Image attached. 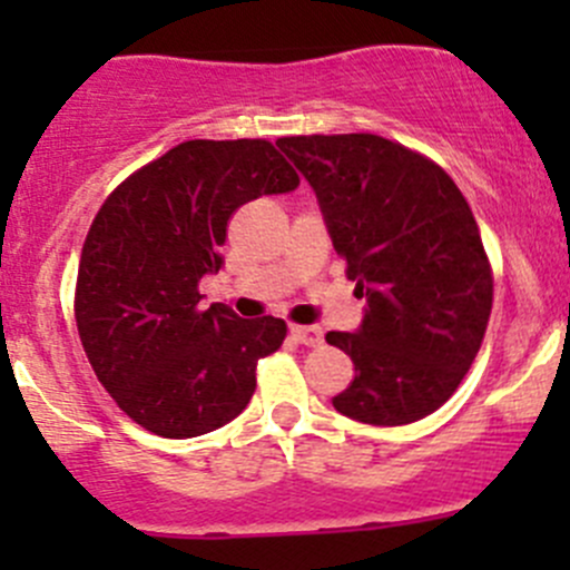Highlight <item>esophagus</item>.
<instances>
[{
    "label": "esophagus",
    "mask_w": 570,
    "mask_h": 570,
    "mask_svg": "<svg viewBox=\"0 0 570 570\" xmlns=\"http://www.w3.org/2000/svg\"><path fill=\"white\" fill-rule=\"evenodd\" d=\"M292 336L301 344H306V347H320V344L325 342V338H322V327L317 325H292Z\"/></svg>",
    "instance_id": "34e87169"
}]
</instances>
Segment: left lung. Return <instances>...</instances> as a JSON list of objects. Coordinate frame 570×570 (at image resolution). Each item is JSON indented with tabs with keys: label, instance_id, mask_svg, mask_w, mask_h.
<instances>
[{
	"label": "left lung",
	"instance_id": "left-lung-1",
	"mask_svg": "<svg viewBox=\"0 0 570 570\" xmlns=\"http://www.w3.org/2000/svg\"><path fill=\"white\" fill-rule=\"evenodd\" d=\"M317 193L333 248L366 297L355 333L327 344L355 377L333 407L396 428L439 411L480 353L493 273L469 200L441 165L381 135L281 137Z\"/></svg>",
	"mask_w": 570,
	"mask_h": 570
}]
</instances>
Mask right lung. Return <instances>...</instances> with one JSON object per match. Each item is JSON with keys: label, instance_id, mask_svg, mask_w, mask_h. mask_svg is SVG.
Returning a JSON list of instances; mask_svg holds the SVG:
<instances>
[{"label": "right lung", "instance_id": "obj_1", "mask_svg": "<svg viewBox=\"0 0 570 570\" xmlns=\"http://www.w3.org/2000/svg\"><path fill=\"white\" fill-rule=\"evenodd\" d=\"M297 170L269 140H187L118 184L79 258L73 317L120 411L163 439L212 433L245 411L256 364L286 338L278 317L200 308L234 212L289 193Z\"/></svg>", "mask_w": 570, "mask_h": 570}]
</instances>
